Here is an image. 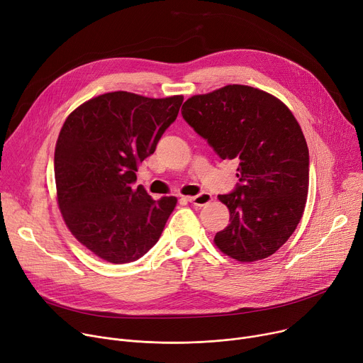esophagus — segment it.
<instances>
[{
    "label": "esophagus",
    "instance_id": "obj_1",
    "mask_svg": "<svg viewBox=\"0 0 363 363\" xmlns=\"http://www.w3.org/2000/svg\"><path fill=\"white\" fill-rule=\"evenodd\" d=\"M187 201L196 206H203L212 201V196H211V194H208V191H202V194H199V195L189 196Z\"/></svg>",
    "mask_w": 363,
    "mask_h": 363
}]
</instances>
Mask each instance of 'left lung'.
Instances as JSON below:
<instances>
[{"label":"left lung","instance_id":"1","mask_svg":"<svg viewBox=\"0 0 363 363\" xmlns=\"http://www.w3.org/2000/svg\"><path fill=\"white\" fill-rule=\"evenodd\" d=\"M182 116L221 160L239 164V183L218 195L230 224L216 234V245L240 262L271 257L306 203L309 151L299 123L280 99L245 84L191 96Z\"/></svg>","mask_w":363,"mask_h":363}]
</instances>
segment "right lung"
Segmentation results:
<instances>
[{"mask_svg":"<svg viewBox=\"0 0 363 363\" xmlns=\"http://www.w3.org/2000/svg\"><path fill=\"white\" fill-rule=\"evenodd\" d=\"M183 96L110 92L89 99L62 124L54 173L64 221L73 236L111 264L138 261L160 239L177 199L154 201L135 189L138 165L155 152Z\"/></svg>","mask_w":363,"mask_h":363,"instance_id":"1","label":"right lung"}]
</instances>
